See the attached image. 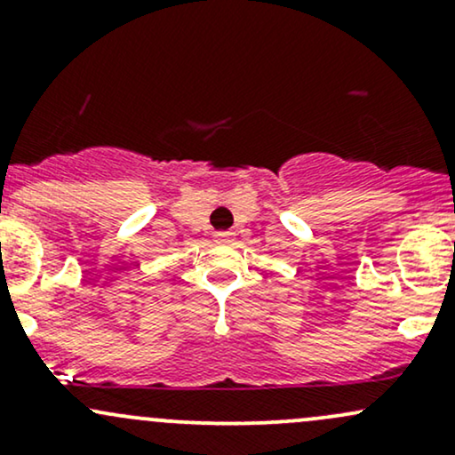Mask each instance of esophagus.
Returning <instances> with one entry per match:
<instances>
[{"label": "esophagus", "instance_id": "34e87169", "mask_svg": "<svg viewBox=\"0 0 455 455\" xmlns=\"http://www.w3.org/2000/svg\"><path fill=\"white\" fill-rule=\"evenodd\" d=\"M213 237H216V242L227 243V242H231V239H233V233H228V231H218L216 235H213Z\"/></svg>", "mask_w": 455, "mask_h": 455}]
</instances>
